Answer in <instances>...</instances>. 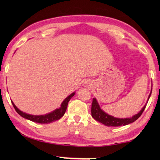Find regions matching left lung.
<instances>
[{"instance_id": "8db88e82", "label": "left lung", "mask_w": 160, "mask_h": 160, "mask_svg": "<svg viewBox=\"0 0 160 160\" xmlns=\"http://www.w3.org/2000/svg\"><path fill=\"white\" fill-rule=\"evenodd\" d=\"M151 94H152V92L150 93L149 96H148V99H149ZM146 106V105L144 106L143 108L141 109V111H140L138 113H137V114L133 116L132 118L119 119V118L113 117L112 116H110L108 115V113H105L104 111L101 110V108H100L97 100H96L95 98H93L92 102L91 113H92V117L96 121L105 124L106 126H108V127H119V126H122V125L124 126L130 123H132V122H134L135 120L138 119V118L141 116L142 113H143Z\"/></svg>"}]
</instances>
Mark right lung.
I'll return each mask as SVG.
<instances>
[{"label": "right lung", "mask_w": 160, "mask_h": 160, "mask_svg": "<svg viewBox=\"0 0 160 160\" xmlns=\"http://www.w3.org/2000/svg\"><path fill=\"white\" fill-rule=\"evenodd\" d=\"M75 95V92L72 93L71 95H70L68 97H67L64 100V101L62 102L61 104V107L60 108L56 109L52 112L47 113L46 115H40V116H34V115H30V114H28V113H24L22 111H21L20 110H19L18 108H17L16 106L14 104V102H12L13 106L17 113H19L21 117H22L25 119H29L30 121L36 122V123H40V124H49L51 123V122H53L54 121H57V120L60 119L61 117H63V115L65 114V111L67 109V106L68 104V102L71 100V98L73 97V96Z\"/></svg>", "instance_id": "obj_1"}]
</instances>
